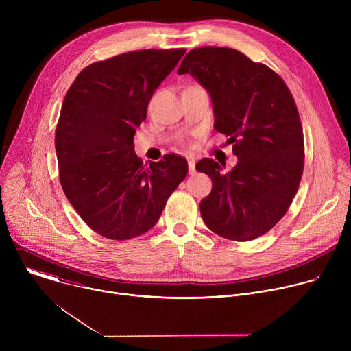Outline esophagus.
Instances as JSON below:
<instances>
[{
	"mask_svg": "<svg viewBox=\"0 0 351 351\" xmlns=\"http://www.w3.org/2000/svg\"><path fill=\"white\" fill-rule=\"evenodd\" d=\"M187 164H189V173L193 175L195 172V161L193 158H187Z\"/></svg>",
	"mask_w": 351,
	"mask_h": 351,
	"instance_id": "34e87169",
	"label": "esophagus"
}]
</instances>
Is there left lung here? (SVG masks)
<instances>
[{
	"instance_id": "1",
	"label": "left lung",
	"mask_w": 351,
	"mask_h": 351,
	"mask_svg": "<svg viewBox=\"0 0 351 351\" xmlns=\"http://www.w3.org/2000/svg\"><path fill=\"white\" fill-rule=\"evenodd\" d=\"M179 75L189 73L210 94L214 128L233 143L237 164L223 172L214 160L195 164L213 180L199 211L217 234L257 239L286 214L304 168V137L293 95L282 77L237 49L194 48Z\"/></svg>"
}]
</instances>
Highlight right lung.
Instances as JSON below:
<instances>
[{
    "label": "right lung",
    "instance_id": "add662e5",
    "mask_svg": "<svg viewBox=\"0 0 351 351\" xmlns=\"http://www.w3.org/2000/svg\"><path fill=\"white\" fill-rule=\"evenodd\" d=\"M184 53L140 49L94 62L65 95L56 132L61 186L82 219L107 239L152 229L189 172L176 154L145 167L133 148L149 99Z\"/></svg>",
    "mask_w": 351,
    "mask_h": 351
}]
</instances>
